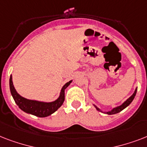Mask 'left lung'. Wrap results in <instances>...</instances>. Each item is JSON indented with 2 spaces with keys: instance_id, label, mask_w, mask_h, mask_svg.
Masks as SVG:
<instances>
[{
  "instance_id": "obj_1",
  "label": "left lung",
  "mask_w": 147,
  "mask_h": 147,
  "mask_svg": "<svg viewBox=\"0 0 147 147\" xmlns=\"http://www.w3.org/2000/svg\"><path fill=\"white\" fill-rule=\"evenodd\" d=\"M137 88H136L134 91V94H133L130 97V98H127V100H126L123 103V104H122V105H120V106H118V107H114V108H113L111 111H106V112H104V113H105V114H109V115H111V114H117V113H119V112H121V111H123V110L127 107L128 105H130V103L133 101V100L134 99L135 96H136V94H137ZM94 106L96 107V109L98 110V111H100V112H103L102 111H100V109H99V108H98L97 106H95L94 105Z\"/></svg>"
}]
</instances>
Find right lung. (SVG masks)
<instances>
[{
	"label": "right lung",
	"mask_w": 147,
	"mask_h": 147,
	"mask_svg": "<svg viewBox=\"0 0 147 147\" xmlns=\"http://www.w3.org/2000/svg\"><path fill=\"white\" fill-rule=\"evenodd\" d=\"M71 80L63 85L60 92L59 97L52 102H42L39 100H30L20 96L13 86L12 76H10V90L15 103L23 111L39 117H46L53 114L62 106L65 100V90L71 84Z\"/></svg>",
	"instance_id": "add662e5"
}]
</instances>
